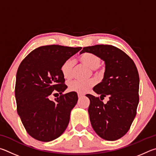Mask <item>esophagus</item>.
<instances>
[{"instance_id": "1", "label": "esophagus", "mask_w": 156, "mask_h": 156, "mask_svg": "<svg viewBox=\"0 0 156 156\" xmlns=\"http://www.w3.org/2000/svg\"><path fill=\"white\" fill-rule=\"evenodd\" d=\"M78 97H79V99H81V97H83V94L79 93V94H78Z\"/></svg>"}]
</instances>
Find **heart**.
<instances>
[{"instance_id": "heart-1", "label": "heart", "mask_w": 156, "mask_h": 156, "mask_svg": "<svg viewBox=\"0 0 156 156\" xmlns=\"http://www.w3.org/2000/svg\"><path fill=\"white\" fill-rule=\"evenodd\" d=\"M80 60L83 64L88 67L91 70H96L100 66L101 59L97 55L91 53H85L81 55ZM74 62L72 59H68L63 63L61 70L63 76L65 79L70 80L73 76ZM103 73V70L100 71V74ZM94 80L79 81L74 80L68 83V88L70 90L83 94L88 92L90 89L94 86Z\"/></svg>"}]
</instances>
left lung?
<instances>
[{"label":"left lung","mask_w":156,"mask_h":156,"mask_svg":"<svg viewBox=\"0 0 156 156\" xmlns=\"http://www.w3.org/2000/svg\"><path fill=\"white\" fill-rule=\"evenodd\" d=\"M97 55L105 62L102 81L93 90L99 97L86 94L90 99L88 113L92 127L101 138L116 140L129 131L139 103L138 72L133 60L121 49L99 44L83 48L80 53ZM106 96L109 101H102Z\"/></svg>","instance_id":"obj_1"}]
</instances>
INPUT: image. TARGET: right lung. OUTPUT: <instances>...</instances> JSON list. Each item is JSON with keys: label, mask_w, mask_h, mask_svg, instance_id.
<instances>
[{"label": "right lung", "mask_w": 156, "mask_h": 156, "mask_svg": "<svg viewBox=\"0 0 156 156\" xmlns=\"http://www.w3.org/2000/svg\"><path fill=\"white\" fill-rule=\"evenodd\" d=\"M81 49L59 45L40 46L19 66L15 86L17 112L27 133L37 140H55L69 123L70 112L78 97L75 92L62 94L67 86L61 68ZM56 91L60 97L51 101L49 97Z\"/></svg>", "instance_id": "1"}]
</instances>
